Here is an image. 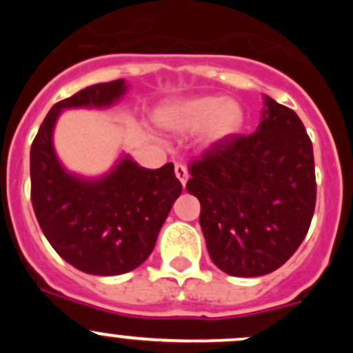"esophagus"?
Segmentation results:
<instances>
[{
    "label": "esophagus",
    "instance_id": "obj_1",
    "mask_svg": "<svg viewBox=\"0 0 353 353\" xmlns=\"http://www.w3.org/2000/svg\"><path fill=\"white\" fill-rule=\"evenodd\" d=\"M174 174H176V179L180 180V183L185 187L187 179H189V171H187V168L183 166V164H180V162H176V164H174Z\"/></svg>",
    "mask_w": 353,
    "mask_h": 353
}]
</instances>
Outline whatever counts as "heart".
<instances>
[{
	"label": "heart",
	"mask_w": 353,
	"mask_h": 353,
	"mask_svg": "<svg viewBox=\"0 0 353 353\" xmlns=\"http://www.w3.org/2000/svg\"><path fill=\"white\" fill-rule=\"evenodd\" d=\"M159 121L171 132H194L201 129L205 146H221L232 141L244 125V109L233 99L219 95H196L168 105Z\"/></svg>",
	"instance_id": "heart-1"
}]
</instances>
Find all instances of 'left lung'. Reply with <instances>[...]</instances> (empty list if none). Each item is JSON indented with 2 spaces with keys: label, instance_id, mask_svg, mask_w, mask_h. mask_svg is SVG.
Listing matches in <instances>:
<instances>
[{
  "label": "left lung",
  "instance_id": "8db88e82",
  "mask_svg": "<svg viewBox=\"0 0 353 353\" xmlns=\"http://www.w3.org/2000/svg\"><path fill=\"white\" fill-rule=\"evenodd\" d=\"M187 191L201 203L199 226L223 272H274L297 251L313 219L314 159L304 123L263 95L256 130L194 162Z\"/></svg>",
  "mask_w": 353,
  "mask_h": 353
}]
</instances>
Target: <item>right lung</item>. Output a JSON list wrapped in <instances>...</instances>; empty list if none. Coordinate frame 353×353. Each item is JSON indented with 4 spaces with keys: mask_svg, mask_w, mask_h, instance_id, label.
I'll return each instance as SVG.
<instances>
[{
    "mask_svg": "<svg viewBox=\"0 0 353 353\" xmlns=\"http://www.w3.org/2000/svg\"><path fill=\"white\" fill-rule=\"evenodd\" d=\"M129 92L125 79L93 84L51 108L30 152L31 203L43 235L72 267L93 276L134 270L154 251L182 194L173 164L146 170L121 152L99 176L68 171L56 154L54 127L67 109H108Z\"/></svg>",
    "mask_w": 353,
    "mask_h": 353,
    "instance_id": "obj_1",
    "label": "right lung"
}]
</instances>
